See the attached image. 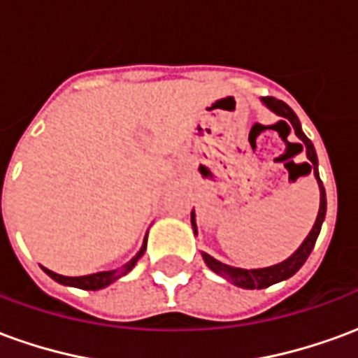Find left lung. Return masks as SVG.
Segmentation results:
<instances>
[{
  "label": "left lung",
  "mask_w": 358,
  "mask_h": 358,
  "mask_svg": "<svg viewBox=\"0 0 358 358\" xmlns=\"http://www.w3.org/2000/svg\"><path fill=\"white\" fill-rule=\"evenodd\" d=\"M261 101H263L264 107L272 110L274 115L285 118V120L292 124L293 130H295V136L303 141V148H305V151H307V159H308V163L305 164H307L308 172L310 171L315 172V178L316 182H318V189H320V209H318V215H316L313 230L308 232V236L305 238V241L301 243L299 249H297L289 259H285V261L274 264V266H266V268H251V270L238 268V266H230V264L220 263V261H217L215 257H210L209 253L201 251L203 261H205V264H207L215 274H218V276H222L224 280H228L230 284L238 285V287H243V289H263V287H268V285L278 284V282H284V280H287V278H292L293 274H295V272L305 264L308 255H310V251H313V248H315V243H316V238H318V234H320V228H322L324 217H326V189H324L322 182H320V176H318V157H316L313 141L308 140L307 136L303 134L299 118H297V115L293 113L289 105H285L284 101H280V99H276V97H261ZM280 122H284V120H280ZM192 228H194V234L197 236L195 210H192Z\"/></svg>",
  "instance_id": "obj_1"
}]
</instances>
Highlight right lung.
Returning a JSON list of instances; mask_svg holds the SVG:
<instances>
[{
  "label": "right lung",
  "mask_w": 358,
  "mask_h": 358,
  "mask_svg": "<svg viewBox=\"0 0 358 358\" xmlns=\"http://www.w3.org/2000/svg\"><path fill=\"white\" fill-rule=\"evenodd\" d=\"M148 248V238L143 240V245L141 249L136 253V255L128 261V263L122 266V268H117V270H105V272H97V274H90V276H76V278H71V276H61L57 272H53L50 268H43L45 270V274L50 278H53L55 282L63 285H73V287H80V289H92V292H97V289H103V287H107L110 285L113 282H117L118 278L126 276L130 270L136 266L138 263V259L143 255V251Z\"/></svg>",
  "instance_id": "add662e5"
}]
</instances>
